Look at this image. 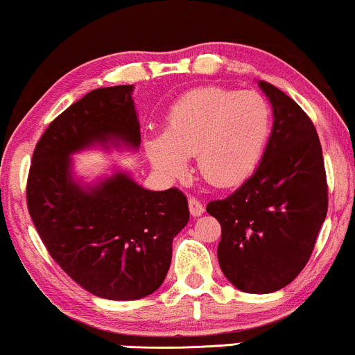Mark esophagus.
<instances>
[{
  "label": "esophagus",
  "mask_w": 355,
  "mask_h": 355,
  "mask_svg": "<svg viewBox=\"0 0 355 355\" xmlns=\"http://www.w3.org/2000/svg\"><path fill=\"white\" fill-rule=\"evenodd\" d=\"M189 209H190V214H192L193 217L202 216V214H204V210H205L204 205H202V202L196 197L189 198Z\"/></svg>",
  "instance_id": "esophagus-1"
}]
</instances>
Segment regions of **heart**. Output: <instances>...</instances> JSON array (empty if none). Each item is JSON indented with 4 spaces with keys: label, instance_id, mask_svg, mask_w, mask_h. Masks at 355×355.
<instances>
[{
    "label": "heart",
    "instance_id": "1",
    "mask_svg": "<svg viewBox=\"0 0 355 355\" xmlns=\"http://www.w3.org/2000/svg\"><path fill=\"white\" fill-rule=\"evenodd\" d=\"M271 123V106L259 92L198 87L173 103L165 133L146 136L145 151L155 170L165 177H182L189 157L196 155L205 182L231 187L258 166Z\"/></svg>",
    "mask_w": 355,
    "mask_h": 355
}]
</instances>
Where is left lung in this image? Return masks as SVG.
Listing matches in <instances>:
<instances>
[{"instance_id": "obj_1", "label": "left lung", "mask_w": 355, "mask_h": 355, "mask_svg": "<svg viewBox=\"0 0 355 355\" xmlns=\"http://www.w3.org/2000/svg\"><path fill=\"white\" fill-rule=\"evenodd\" d=\"M275 124L254 173L231 196L207 204L220 224V270L246 293L290 285L309 263L329 207L317 130L305 111L259 80Z\"/></svg>"}]
</instances>
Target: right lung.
Masks as SVG:
<instances>
[{"label":"right lung","mask_w":355,"mask_h":355,"mask_svg":"<svg viewBox=\"0 0 355 355\" xmlns=\"http://www.w3.org/2000/svg\"><path fill=\"white\" fill-rule=\"evenodd\" d=\"M133 85L101 87L58 114L35 146L26 205L46 251L70 278L107 300H138L162 286L173 237L189 222L178 189L139 187L124 173L92 189L70 177V155L107 141L138 148Z\"/></svg>","instance_id":"obj_1"}]
</instances>
